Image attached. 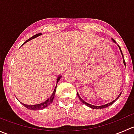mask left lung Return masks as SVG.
<instances>
[{
	"instance_id": "obj_1",
	"label": "left lung",
	"mask_w": 134,
	"mask_h": 134,
	"mask_svg": "<svg viewBox=\"0 0 134 134\" xmlns=\"http://www.w3.org/2000/svg\"><path fill=\"white\" fill-rule=\"evenodd\" d=\"M112 41H113V42H114V43H116L115 41V40H113V39H112ZM118 47H119V50H120V51H121V54H122V58H123V63H124V65H125L126 66V63H125V58H124L123 54H122V51H121V47H120L119 46V45H118ZM77 94H78V97H79L80 100L82 101V103H83V104H86V106H88V107L91 108H93V109H102V108H107L108 106H110V105H111L112 104H113V103H114V102H115V101L117 100V99H118V98H119V97L120 96H121V93H120L119 94V96H118V97H117V98H115V99L114 100L111 101V102H109V103H108V104H104V105H102V106H94V105H92V104H88V103H87V102H85V101L83 100H82V98H81V97H80V95H79V94H78V92H77Z\"/></svg>"
}]
</instances>
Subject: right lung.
Masks as SVG:
<instances>
[{
    "label": "right lung",
    "instance_id": "right-lung-1",
    "mask_svg": "<svg viewBox=\"0 0 134 134\" xmlns=\"http://www.w3.org/2000/svg\"><path fill=\"white\" fill-rule=\"evenodd\" d=\"M42 34H37L34 35V36H32V37H30V39H28V40H26V42L25 43H26V42L30 41L31 40H32V39H34L36 38V37H38V36H41ZM25 43H23V44H25ZM62 78V76H59L57 78V83L58 82V81L60 80V78ZM56 87H57V84H56V87H55L53 93H52V95L51 96V97H50L49 98H48V99L47 100H45L44 102H42V103H40V104H35V105H27V104H23L22 102H21V104H22L26 108H27L28 109H30V110H40V109H43L44 108H47V106H48V105H50L51 104H52V102H53V100H54V95H55V93H56Z\"/></svg>",
    "mask_w": 134,
    "mask_h": 134
}]
</instances>
